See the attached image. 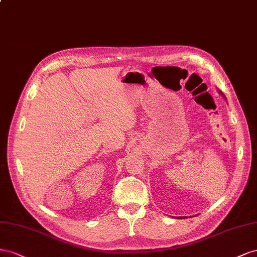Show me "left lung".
<instances>
[{
  "label": "left lung",
  "mask_w": 257,
  "mask_h": 257,
  "mask_svg": "<svg viewBox=\"0 0 257 257\" xmlns=\"http://www.w3.org/2000/svg\"><path fill=\"white\" fill-rule=\"evenodd\" d=\"M217 91H218L219 93H221V94H222V96H223V97L225 98V96H224V94H223V93L221 92V90H218V89H217ZM225 99H226V98H225ZM175 218H186V216H178V217H175Z\"/></svg>",
  "instance_id": "8db88e82"
}]
</instances>
